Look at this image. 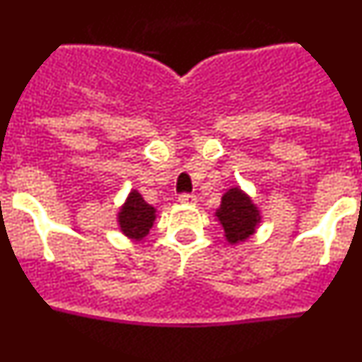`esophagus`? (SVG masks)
Masks as SVG:
<instances>
[{"instance_id": "obj_1", "label": "esophagus", "mask_w": 362, "mask_h": 362, "mask_svg": "<svg viewBox=\"0 0 362 362\" xmlns=\"http://www.w3.org/2000/svg\"><path fill=\"white\" fill-rule=\"evenodd\" d=\"M179 203L196 204L197 203V197L194 196V194H187V192H185V194H181V196H179Z\"/></svg>"}]
</instances>
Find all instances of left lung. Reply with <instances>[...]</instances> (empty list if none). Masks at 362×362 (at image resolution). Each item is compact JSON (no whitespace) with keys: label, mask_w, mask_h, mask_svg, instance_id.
Here are the masks:
<instances>
[{"label":"left lung","mask_w":362,"mask_h":362,"mask_svg":"<svg viewBox=\"0 0 362 362\" xmlns=\"http://www.w3.org/2000/svg\"><path fill=\"white\" fill-rule=\"evenodd\" d=\"M217 219L225 228V235L230 243L245 241L248 235H252L255 225L259 223V212L250 201V197L245 196L239 188H230L223 199H221V209L216 212Z\"/></svg>","instance_id":"obj_1"}]
</instances>
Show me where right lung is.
<instances>
[{
    "label": "right lung",
    "mask_w": 362,
    "mask_h": 362,
    "mask_svg": "<svg viewBox=\"0 0 362 362\" xmlns=\"http://www.w3.org/2000/svg\"><path fill=\"white\" fill-rule=\"evenodd\" d=\"M156 210L150 206L141 196L139 192H132L124 203L123 210L119 212V225L123 233H127L129 238L134 239H143L146 233L150 232L156 219Z\"/></svg>",
    "instance_id": "obj_1"
}]
</instances>
